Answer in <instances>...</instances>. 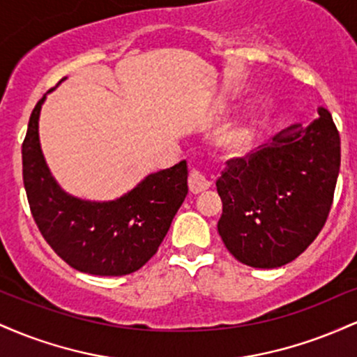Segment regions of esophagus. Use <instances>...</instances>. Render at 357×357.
Masks as SVG:
<instances>
[{
    "mask_svg": "<svg viewBox=\"0 0 357 357\" xmlns=\"http://www.w3.org/2000/svg\"><path fill=\"white\" fill-rule=\"evenodd\" d=\"M188 186H190V191L192 195H199V192H203L204 190L210 188V181H208L206 176H204L202 171L192 167L190 171V178H188Z\"/></svg>",
    "mask_w": 357,
    "mask_h": 357,
    "instance_id": "esophagus-1",
    "label": "esophagus"
}]
</instances>
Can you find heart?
Returning a JSON list of instances; mask_svg holds the SVG:
<instances>
[{
	"mask_svg": "<svg viewBox=\"0 0 357 357\" xmlns=\"http://www.w3.org/2000/svg\"><path fill=\"white\" fill-rule=\"evenodd\" d=\"M253 144H255V126L248 119L227 126L216 137V146L220 147L221 153L230 158L248 154Z\"/></svg>",
	"mask_w": 357,
	"mask_h": 357,
	"instance_id": "1",
	"label": "heart"
}]
</instances>
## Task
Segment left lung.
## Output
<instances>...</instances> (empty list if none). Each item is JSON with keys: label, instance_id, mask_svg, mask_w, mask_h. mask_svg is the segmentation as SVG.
<instances>
[{"label": "left lung", "instance_id": "1", "mask_svg": "<svg viewBox=\"0 0 357 357\" xmlns=\"http://www.w3.org/2000/svg\"><path fill=\"white\" fill-rule=\"evenodd\" d=\"M216 181L218 233L241 264L277 268L315 240L333 206L341 137L329 110L287 127L245 158L227 161Z\"/></svg>", "mask_w": 357, "mask_h": 357}]
</instances>
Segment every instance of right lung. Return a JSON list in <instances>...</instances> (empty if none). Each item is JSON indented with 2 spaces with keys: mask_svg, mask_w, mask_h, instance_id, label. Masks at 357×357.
Returning <instances> with one entry per match:
<instances>
[{
  "mask_svg": "<svg viewBox=\"0 0 357 357\" xmlns=\"http://www.w3.org/2000/svg\"><path fill=\"white\" fill-rule=\"evenodd\" d=\"M35 105L22 146L23 183L31 215L53 252L79 272L119 277L147 264L188 195L186 161L149 174L114 202H85L53 179L38 137Z\"/></svg>",
  "mask_w": 357,
  "mask_h": 357,
  "instance_id": "add662e5",
  "label": "right lung"
}]
</instances>
